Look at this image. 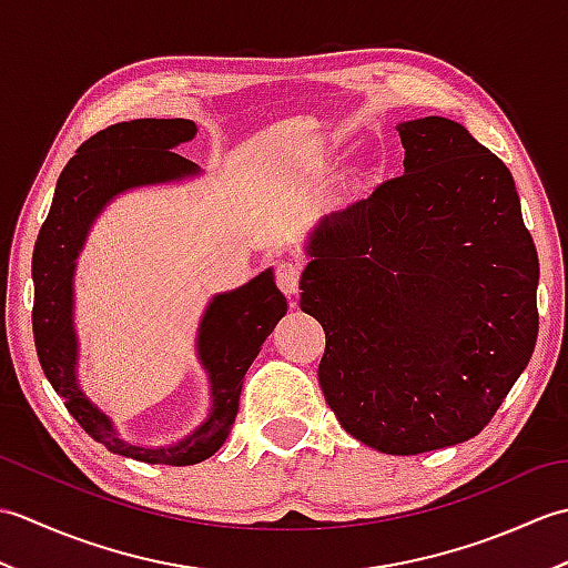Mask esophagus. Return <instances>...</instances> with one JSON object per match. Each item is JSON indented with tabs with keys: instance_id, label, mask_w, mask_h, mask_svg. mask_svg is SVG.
Listing matches in <instances>:
<instances>
[{
	"instance_id": "obj_1",
	"label": "esophagus",
	"mask_w": 568,
	"mask_h": 568,
	"mask_svg": "<svg viewBox=\"0 0 568 568\" xmlns=\"http://www.w3.org/2000/svg\"><path fill=\"white\" fill-rule=\"evenodd\" d=\"M300 275H303V265L297 261H283L275 271V283L285 295H297L300 293Z\"/></svg>"
}]
</instances>
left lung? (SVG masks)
Returning a JSON list of instances; mask_svg holds the SVG:
<instances>
[{
	"instance_id": "8db88e82",
	"label": "left lung",
	"mask_w": 568,
	"mask_h": 568,
	"mask_svg": "<svg viewBox=\"0 0 568 568\" xmlns=\"http://www.w3.org/2000/svg\"><path fill=\"white\" fill-rule=\"evenodd\" d=\"M405 173L312 229L300 307L320 388L371 449L413 456L484 429L535 352L539 261L508 168L444 116L397 124Z\"/></svg>"
}]
</instances>
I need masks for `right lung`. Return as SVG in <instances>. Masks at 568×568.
I'll use <instances>...</instances> for the list:
<instances>
[{
  "instance_id": "1",
  "label": "right lung",
  "mask_w": 568,
  "mask_h": 568,
  "mask_svg": "<svg viewBox=\"0 0 568 568\" xmlns=\"http://www.w3.org/2000/svg\"><path fill=\"white\" fill-rule=\"evenodd\" d=\"M195 134L197 126L190 119H134L106 126L84 141L58 178L51 212L33 246L31 320L45 378L92 439L102 442L112 454L143 464L192 466L220 452L239 413L246 371L265 336L287 312L271 268L236 291L212 297L197 332V358L210 376L212 409L178 444L139 446L119 439L112 419L80 388L72 277L84 239L100 212L122 192L197 175L200 168L173 151Z\"/></svg>"
}]
</instances>
